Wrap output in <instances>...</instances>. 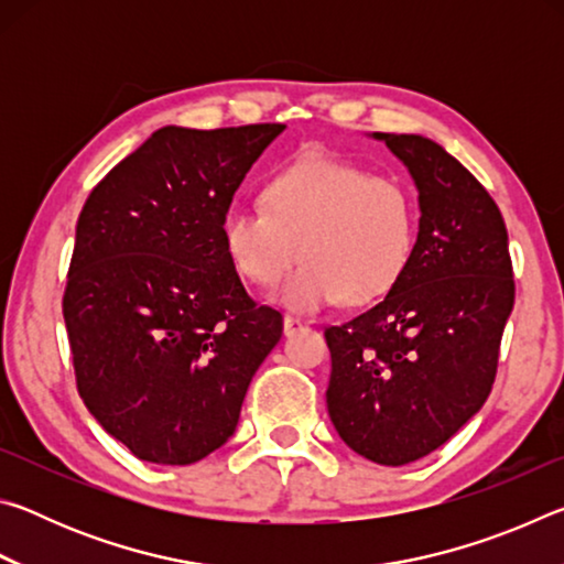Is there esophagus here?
Wrapping results in <instances>:
<instances>
[{"mask_svg": "<svg viewBox=\"0 0 564 564\" xmlns=\"http://www.w3.org/2000/svg\"><path fill=\"white\" fill-rule=\"evenodd\" d=\"M303 328V321L301 318H295V316H285L283 318V333L285 336H293L295 330H301Z\"/></svg>", "mask_w": 564, "mask_h": 564, "instance_id": "1", "label": "esophagus"}]
</instances>
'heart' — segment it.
Wrapping results in <instances>:
<instances>
[{"label": "heart", "instance_id": "1", "mask_svg": "<svg viewBox=\"0 0 564 564\" xmlns=\"http://www.w3.org/2000/svg\"><path fill=\"white\" fill-rule=\"evenodd\" d=\"M417 204L403 181L373 176L350 161L308 154L265 181L261 208H228L226 259L248 283L273 289L293 311L368 303L400 281L413 253Z\"/></svg>", "mask_w": 564, "mask_h": 564}]
</instances>
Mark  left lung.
<instances>
[{"instance_id":"1","label":"left lung","mask_w":564,"mask_h":564,"mask_svg":"<svg viewBox=\"0 0 564 564\" xmlns=\"http://www.w3.org/2000/svg\"><path fill=\"white\" fill-rule=\"evenodd\" d=\"M417 186L408 269L373 308L326 328L328 415L378 465L433 453L488 400L514 303L508 228L485 186L417 133H373Z\"/></svg>"}]
</instances>
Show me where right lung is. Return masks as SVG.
<instances>
[{"label":"right lung","mask_w":564,"mask_h":564,"mask_svg":"<svg viewBox=\"0 0 564 564\" xmlns=\"http://www.w3.org/2000/svg\"><path fill=\"white\" fill-rule=\"evenodd\" d=\"M283 129L164 127L82 208L62 301L76 390L139 460L191 465L221 447L281 340V313L226 259L221 218Z\"/></svg>","instance_id":"add662e5"}]
</instances>
